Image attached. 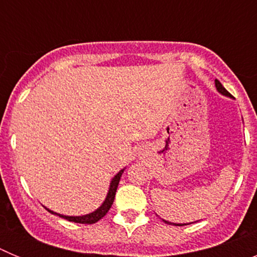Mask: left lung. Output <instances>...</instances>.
<instances>
[{
    "label": "left lung",
    "instance_id": "obj_1",
    "mask_svg": "<svg viewBox=\"0 0 257 257\" xmlns=\"http://www.w3.org/2000/svg\"><path fill=\"white\" fill-rule=\"evenodd\" d=\"M215 87H216L217 92H220V94H221V95H224V96H228V97H230V99H234V97L231 96V95L229 94L228 91H226V90H225V87H224V86L221 85V82H220L219 79H215ZM162 220H163V222H166V224H169V225L183 226V225H188V224H192V222H188V224H185V222H184V224H181V222H179V224H176V222L167 221V220H165V219H162ZM194 222H197V221H194Z\"/></svg>",
    "mask_w": 257,
    "mask_h": 257
}]
</instances>
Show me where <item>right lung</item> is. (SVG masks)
Instances as JSON below:
<instances>
[{"mask_svg":"<svg viewBox=\"0 0 257 257\" xmlns=\"http://www.w3.org/2000/svg\"><path fill=\"white\" fill-rule=\"evenodd\" d=\"M126 170V167L117 172L112 178L110 183H109V189L108 193H106V197L104 199V202L101 203L99 207L96 208L95 211L90 213H86V215H79V216H69V215H63V213H58L55 211L50 210V208L45 207L50 213L52 215H56L59 217H63V219L68 220V221H73V222H78V224H94V222L99 221L101 217H104L106 215L110 207H112L113 202H114V197H115V192H117L118 184H119V180H121V176L123 174V171Z\"/></svg>","mask_w":257,"mask_h":257,"instance_id":"1","label":"right lung"}]
</instances>
